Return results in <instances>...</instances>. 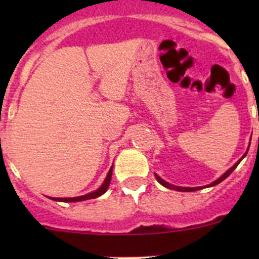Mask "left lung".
Segmentation results:
<instances>
[{
  "label": "left lung",
  "mask_w": 259,
  "mask_h": 259,
  "mask_svg": "<svg viewBox=\"0 0 259 259\" xmlns=\"http://www.w3.org/2000/svg\"><path fill=\"white\" fill-rule=\"evenodd\" d=\"M247 153H248V150H247V151H245V154H244V155H243V156H242V159H243V158H244V156H245V155H247ZM242 159H239V160H238V161H237V163H236V164H234V165H233V166H232V168H231V169H228V170H227V171H226V173H224V174H223V176H222V177H221V178H218V179H217V180H215V182L210 183V184H209V185H207V187H214V185H217V184H219V183H221V182H223V180H224V179H226V178H227V177H229V174H231V173H232V171H233V170H234V169H236V168H237V166H238V164H239V163H241V160H242ZM155 178H156V180H158V182H159V183H160V184H161V185H164V187H165V188H168V189L178 190V192H194V190H199V189H202V188H204V187H198V188H184V187H176V185H173V184H169V183H168V182H165V180H163V179H161V178H160V177H159V176H156V174H155Z\"/></svg>",
  "instance_id": "8db88e82"
}]
</instances>
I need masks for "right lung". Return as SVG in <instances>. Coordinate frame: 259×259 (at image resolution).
<instances>
[{"label":"right lung","mask_w":259,"mask_h":259,"mask_svg":"<svg viewBox=\"0 0 259 259\" xmlns=\"http://www.w3.org/2000/svg\"><path fill=\"white\" fill-rule=\"evenodd\" d=\"M111 176H113V166L110 168L109 170L108 176H106V179L104 180L103 185L99 188L98 190L93 193H89V194L85 195H81V197H75V198H51L52 200H57V202H81V200H88V199H94V198H98L100 195H103L104 193L108 190L109 184H110V180H111Z\"/></svg>","instance_id":"right-lung-1"}]
</instances>
